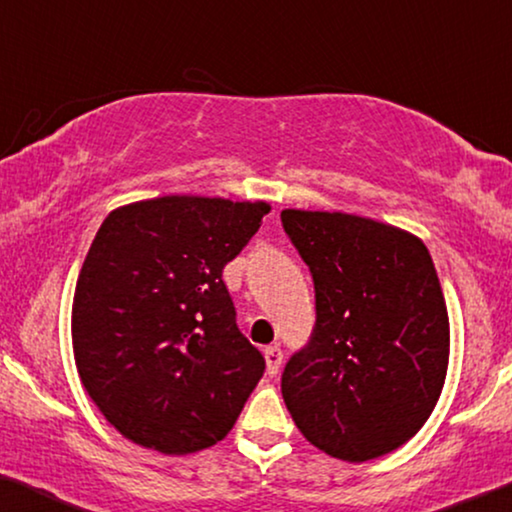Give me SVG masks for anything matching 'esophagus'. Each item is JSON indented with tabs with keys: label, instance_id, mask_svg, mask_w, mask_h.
I'll list each match as a JSON object with an SVG mask.
<instances>
[{
	"label": "esophagus",
	"instance_id": "1",
	"mask_svg": "<svg viewBox=\"0 0 512 512\" xmlns=\"http://www.w3.org/2000/svg\"><path fill=\"white\" fill-rule=\"evenodd\" d=\"M264 358H266V372H269V377H276L280 372V365H282V352L280 347H266L264 349Z\"/></svg>",
	"mask_w": 512,
	"mask_h": 512
}]
</instances>
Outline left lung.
Returning a JSON list of instances; mask_svg holds the SVG:
<instances>
[{"instance_id":"1","label":"left lung","mask_w":512,"mask_h":512,"mask_svg":"<svg viewBox=\"0 0 512 512\" xmlns=\"http://www.w3.org/2000/svg\"><path fill=\"white\" fill-rule=\"evenodd\" d=\"M282 227L315 282V329L282 372L301 434L347 462L421 430L444 388L448 312L418 236L352 213L285 209Z\"/></svg>"}]
</instances>
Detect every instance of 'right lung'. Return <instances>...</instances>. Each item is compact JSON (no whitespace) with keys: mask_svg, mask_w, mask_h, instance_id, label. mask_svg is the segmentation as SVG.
Wrapping results in <instances>:
<instances>
[{"mask_svg":"<svg viewBox=\"0 0 512 512\" xmlns=\"http://www.w3.org/2000/svg\"><path fill=\"white\" fill-rule=\"evenodd\" d=\"M266 202L167 195L114 209L82 264L73 354L89 398L126 439L165 455L227 437L264 375L223 282Z\"/></svg>","mask_w":512,"mask_h":512,"instance_id":"1","label":"right lung"}]
</instances>
